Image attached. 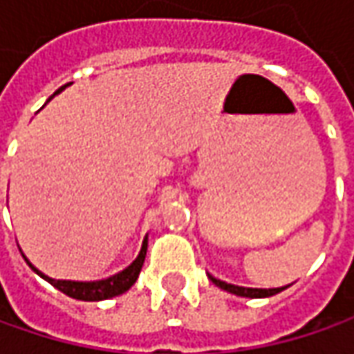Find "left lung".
Instances as JSON below:
<instances>
[{
  "label": "left lung",
  "instance_id": "obj_1",
  "mask_svg": "<svg viewBox=\"0 0 354 354\" xmlns=\"http://www.w3.org/2000/svg\"><path fill=\"white\" fill-rule=\"evenodd\" d=\"M209 279H211L214 286H218L221 290L234 293V295H240V297H270V295H276V293L283 292V290L288 288V286H283V288H270V290H260V288H242V286H232V283H226V281H223V279L212 278L211 274H209Z\"/></svg>",
  "mask_w": 354,
  "mask_h": 354
}]
</instances>
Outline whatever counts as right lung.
Segmentation results:
<instances>
[{"label": "right lung", "instance_id": "right-lung-1", "mask_svg": "<svg viewBox=\"0 0 354 354\" xmlns=\"http://www.w3.org/2000/svg\"><path fill=\"white\" fill-rule=\"evenodd\" d=\"M64 88H66V86L59 88L55 94H59V92ZM55 94H53V96H55ZM145 252H147V236L143 238L142 250H140V254H138V258H136V260H133L126 270H122L120 274L112 276V278L98 279V281L53 279V278H48V276H45L41 270H37V268H35V266L25 258V254H23V258H25V262L29 264V268H31L33 272H37V274H39L43 279H47L48 283H50V286H55L59 292L66 293L68 297H75V299H80V301H102V299H110V297H116V295H120V293L128 292L129 288L136 283V279H138L140 272H142L143 260H145Z\"/></svg>", "mask_w": 354, "mask_h": 354}]
</instances>
